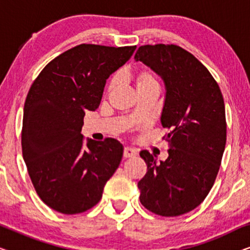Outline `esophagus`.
Returning a JSON list of instances; mask_svg holds the SVG:
<instances>
[{
    "instance_id": "esophagus-1",
    "label": "esophagus",
    "mask_w": 250,
    "mask_h": 250,
    "mask_svg": "<svg viewBox=\"0 0 250 250\" xmlns=\"http://www.w3.org/2000/svg\"><path fill=\"white\" fill-rule=\"evenodd\" d=\"M124 158L126 159V158H132V157H134V156H136V151L135 150H133V149H131V148H125L124 149Z\"/></svg>"
}]
</instances>
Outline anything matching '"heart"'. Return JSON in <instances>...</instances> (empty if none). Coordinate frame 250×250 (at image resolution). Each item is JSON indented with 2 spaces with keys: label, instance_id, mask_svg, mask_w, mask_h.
<instances>
[{
  "label": "heart",
  "instance_id": "obj_1",
  "mask_svg": "<svg viewBox=\"0 0 250 250\" xmlns=\"http://www.w3.org/2000/svg\"><path fill=\"white\" fill-rule=\"evenodd\" d=\"M117 76L112 77L110 83H109L108 91L114 90V87L117 85ZM135 83L136 87H138V91H141L143 88L146 87L158 86V82H157L155 74H153L150 69H148V68H141V69L138 70V73L135 74Z\"/></svg>",
  "mask_w": 250,
  "mask_h": 250
}]
</instances>
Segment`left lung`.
Masks as SVG:
<instances>
[{
	"instance_id": "1",
	"label": "left lung",
	"mask_w": 250,
	"mask_h": 250,
	"mask_svg": "<svg viewBox=\"0 0 250 250\" xmlns=\"http://www.w3.org/2000/svg\"><path fill=\"white\" fill-rule=\"evenodd\" d=\"M134 59L164 80L160 121L170 129L163 138L168 146L165 162L140 152L148 167L138 183L140 201L160 216H180L203 203L217 176L227 142L223 95L207 68L179 45H142Z\"/></svg>"
}]
</instances>
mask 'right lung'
<instances>
[{
  "label": "right lung",
  "mask_w": 250,
  "mask_h": 250,
  "mask_svg": "<svg viewBox=\"0 0 250 250\" xmlns=\"http://www.w3.org/2000/svg\"><path fill=\"white\" fill-rule=\"evenodd\" d=\"M134 46L80 44L50 61L27 94L21 131L22 157L36 193L62 214L95 206L123 157L115 139L81 134L85 110L101 102L105 81L127 61Z\"/></svg>",
  "instance_id": "1"
}]
</instances>
